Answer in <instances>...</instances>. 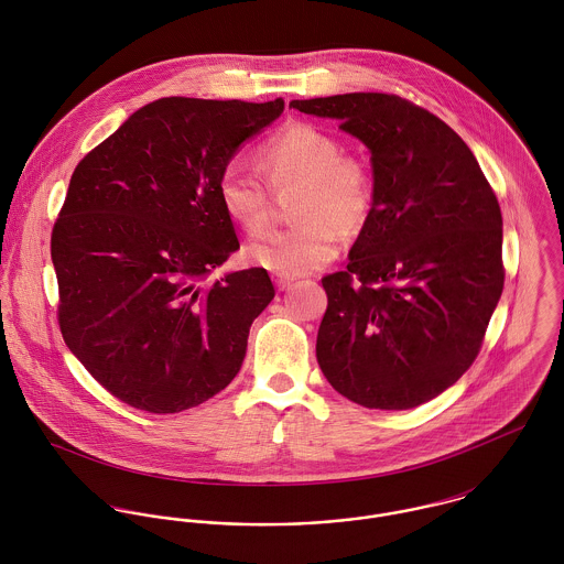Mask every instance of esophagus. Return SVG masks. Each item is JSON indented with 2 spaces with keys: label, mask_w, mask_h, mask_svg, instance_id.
<instances>
[{
  "label": "esophagus",
  "mask_w": 564,
  "mask_h": 564,
  "mask_svg": "<svg viewBox=\"0 0 564 564\" xmlns=\"http://www.w3.org/2000/svg\"><path fill=\"white\" fill-rule=\"evenodd\" d=\"M273 282H275L278 291H286V289L293 284V278H286V275H273Z\"/></svg>",
  "instance_id": "esophagus-1"
}]
</instances>
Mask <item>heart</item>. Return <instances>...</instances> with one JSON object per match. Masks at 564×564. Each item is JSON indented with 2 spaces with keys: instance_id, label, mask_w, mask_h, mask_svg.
Segmentation results:
<instances>
[{
  "instance_id": "b5f03b06",
  "label": "heart",
  "mask_w": 564,
  "mask_h": 564,
  "mask_svg": "<svg viewBox=\"0 0 564 564\" xmlns=\"http://www.w3.org/2000/svg\"><path fill=\"white\" fill-rule=\"evenodd\" d=\"M260 171L269 186L300 184L289 228L267 230L247 242L251 264L271 273L295 278L323 269L338 253V231L356 232L369 217L376 182L369 164L345 154L343 143L315 123L297 121L275 132L258 152ZM226 217L245 232H256L269 221V191L241 162H228L217 182Z\"/></svg>"
}]
</instances>
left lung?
<instances>
[{"label": "left lung", "mask_w": 564, "mask_h": 564, "mask_svg": "<svg viewBox=\"0 0 564 564\" xmlns=\"http://www.w3.org/2000/svg\"><path fill=\"white\" fill-rule=\"evenodd\" d=\"M340 121L373 164L376 199L345 271L322 280L323 376L378 410L430 402L474 365L503 291L501 210L467 143L389 93L295 99Z\"/></svg>", "instance_id": "8db88e82"}]
</instances>
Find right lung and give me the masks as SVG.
Segmentation results:
<instances>
[{
  "instance_id": "obj_1",
  "label": "right lung",
  "mask_w": 564,
  "mask_h": 564,
  "mask_svg": "<svg viewBox=\"0 0 564 564\" xmlns=\"http://www.w3.org/2000/svg\"><path fill=\"white\" fill-rule=\"evenodd\" d=\"M284 101L162 97L76 166L52 230L58 325L117 400L171 414L224 391L275 291L251 267L206 284L239 239L217 182Z\"/></svg>"
}]
</instances>
